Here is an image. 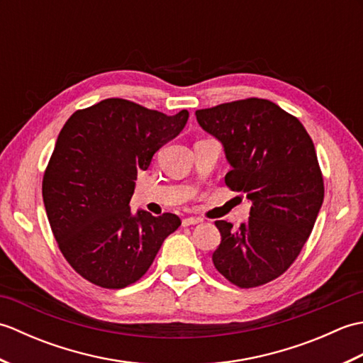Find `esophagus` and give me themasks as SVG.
<instances>
[{"label": "esophagus", "mask_w": 363, "mask_h": 363, "mask_svg": "<svg viewBox=\"0 0 363 363\" xmlns=\"http://www.w3.org/2000/svg\"><path fill=\"white\" fill-rule=\"evenodd\" d=\"M199 221H201L199 218H195V217H187V218H184V220H182V226H184V228H187V226H191V225H198Z\"/></svg>", "instance_id": "esophagus-1"}]
</instances>
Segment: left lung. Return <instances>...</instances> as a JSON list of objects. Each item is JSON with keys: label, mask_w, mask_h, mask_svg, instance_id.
Here are the masks:
<instances>
[{"label": "left lung", "mask_w": 363, "mask_h": 363, "mask_svg": "<svg viewBox=\"0 0 363 363\" xmlns=\"http://www.w3.org/2000/svg\"><path fill=\"white\" fill-rule=\"evenodd\" d=\"M207 134L223 145L229 189L251 201L238 229L215 221L221 234L215 268L237 287L251 289L279 277L309 238L325 198L311 135L299 120L260 98L196 111Z\"/></svg>", "instance_id": "obj_1"}]
</instances>
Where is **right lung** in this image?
<instances>
[{"label":"right lung","mask_w":363,"mask_h":363,"mask_svg":"<svg viewBox=\"0 0 363 363\" xmlns=\"http://www.w3.org/2000/svg\"><path fill=\"white\" fill-rule=\"evenodd\" d=\"M189 112L168 115L128 99H103L76 111L54 146L42 184L50 226L76 273L104 289H123L148 272L174 213H133L137 173L179 135Z\"/></svg>","instance_id":"obj_1"}]
</instances>
